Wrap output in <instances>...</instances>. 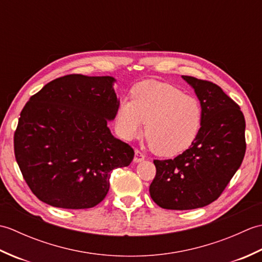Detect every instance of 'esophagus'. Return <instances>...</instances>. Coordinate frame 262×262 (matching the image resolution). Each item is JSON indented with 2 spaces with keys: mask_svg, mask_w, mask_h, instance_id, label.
<instances>
[{
  "mask_svg": "<svg viewBox=\"0 0 262 262\" xmlns=\"http://www.w3.org/2000/svg\"><path fill=\"white\" fill-rule=\"evenodd\" d=\"M144 159H145V157H144V155L140 151H135V157H134V162L135 163L142 162V161H144Z\"/></svg>",
  "mask_w": 262,
  "mask_h": 262,
  "instance_id": "34e87169",
  "label": "esophagus"
}]
</instances>
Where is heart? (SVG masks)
I'll return each mask as SVG.
<instances>
[{"mask_svg":"<svg viewBox=\"0 0 262 262\" xmlns=\"http://www.w3.org/2000/svg\"><path fill=\"white\" fill-rule=\"evenodd\" d=\"M202 104L166 83L148 80L132 90L116 111V127L126 141L140 136L146 124L149 146L160 157H174L190 147L199 134Z\"/></svg>","mask_w":262,"mask_h":262,"instance_id":"1","label":"heart"}]
</instances>
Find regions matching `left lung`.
Masks as SVG:
<instances>
[{
    "instance_id": "1",
    "label": "left lung",
    "mask_w": 262,
    "mask_h": 262,
    "mask_svg": "<svg viewBox=\"0 0 262 262\" xmlns=\"http://www.w3.org/2000/svg\"><path fill=\"white\" fill-rule=\"evenodd\" d=\"M203 108L199 134L173 160H154L157 176L149 186L160 207L187 210L207 206L220 197L246 154V120L222 89L208 81L181 76Z\"/></svg>"
}]
</instances>
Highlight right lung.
Listing matches in <instances>:
<instances>
[{"label":"right lung","instance_id":"right-lung-1","mask_svg":"<svg viewBox=\"0 0 262 262\" xmlns=\"http://www.w3.org/2000/svg\"><path fill=\"white\" fill-rule=\"evenodd\" d=\"M113 76L71 74L49 82L21 111L14 154L28 186L54 207L91 208L109 191L111 171L128 166L134 149L108 121L119 99Z\"/></svg>","mask_w":262,"mask_h":262}]
</instances>
